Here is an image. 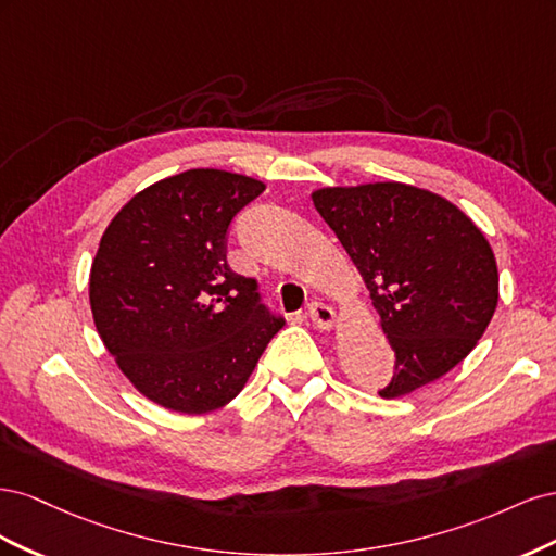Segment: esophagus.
<instances>
[{
	"label": "esophagus",
	"instance_id": "esophagus-1",
	"mask_svg": "<svg viewBox=\"0 0 556 556\" xmlns=\"http://www.w3.org/2000/svg\"><path fill=\"white\" fill-rule=\"evenodd\" d=\"M308 317L313 319V325L319 329H329L336 323V315L333 308L323 304V301H311L308 306Z\"/></svg>",
	"mask_w": 556,
	"mask_h": 556
}]
</instances>
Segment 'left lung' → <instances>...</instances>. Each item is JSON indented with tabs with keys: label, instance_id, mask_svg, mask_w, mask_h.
<instances>
[{
	"label": "left lung",
	"instance_id": "8db88e82",
	"mask_svg": "<svg viewBox=\"0 0 556 556\" xmlns=\"http://www.w3.org/2000/svg\"><path fill=\"white\" fill-rule=\"evenodd\" d=\"M313 204L355 262L394 350L380 396L439 380L476 348L496 311L498 271L470 217L403 182L325 188Z\"/></svg>",
	"mask_w": 556,
	"mask_h": 556
}]
</instances>
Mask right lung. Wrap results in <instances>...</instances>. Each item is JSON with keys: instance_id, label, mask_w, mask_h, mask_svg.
I'll return each mask as SVG.
<instances>
[{"instance_id": "obj_1", "label": "right lung", "mask_w": 556, "mask_h": 556, "mask_svg": "<svg viewBox=\"0 0 556 556\" xmlns=\"http://www.w3.org/2000/svg\"><path fill=\"white\" fill-rule=\"evenodd\" d=\"M264 182L190 169L131 197L90 271L99 336L121 371L160 406L201 415L237 396L285 319L231 271L227 231Z\"/></svg>"}]
</instances>
